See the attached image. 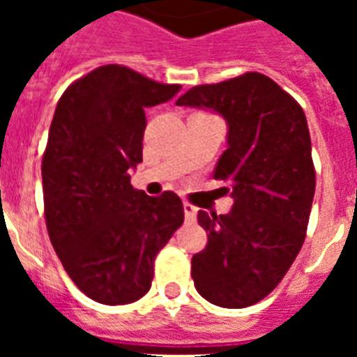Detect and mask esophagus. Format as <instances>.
Masks as SVG:
<instances>
[{"mask_svg":"<svg viewBox=\"0 0 357 357\" xmlns=\"http://www.w3.org/2000/svg\"><path fill=\"white\" fill-rule=\"evenodd\" d=\"M183 213H185V218H187V220H190V222H192V220H196V215H198V209H196L195 206H190L189 202H185V204H183Z\"/></svg>","mask_w":357,"mask_h":357,"instance_id":"obj_1","label":"esophagus"}]
</instances>
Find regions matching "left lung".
Returning a JSON list of instances; mask_svg holds the SVG:
<instances>
[{"instance_id": "left-lung-1", "label": "left lung", "mask_w": 357, "mask_h": 357, "mask_svg": "<svg viewBox=\"0 0 357 357\" xmlns=\"http://www.w3.org/2000/svg\"><path fill=\"white\" fill-rule=\"evenodd\" d=\"M176 105L226 120V151L215 178L231 185L228 215L198 213L207 246L192 257L196 291L238 310L282 282L305 238L315 195L307 120L298 103L257 72L185 92Z\"/></svg>"}]
</instances>
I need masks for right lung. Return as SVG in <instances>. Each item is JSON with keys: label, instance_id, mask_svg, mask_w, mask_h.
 Masks as SVG:
<instances>
[{"label": "right lung", "instance_id": "1", "mask_svg": "<svg viewBox=\"0 0 357 357\" xmlns=\"http://www.w3.org/2000/svg\"><path fill=\"white\" fill-rule=\"evenodd\" d=\"M179 89L107 64L70 85L53 114L42 159L47 234L72 282L100 304L142 298L155 255L183 224L178 195L148 196L129 176L142 162L144 109Z\"/></svg>", "mask_w": 357, "mask_h": 357}]
</instances>
